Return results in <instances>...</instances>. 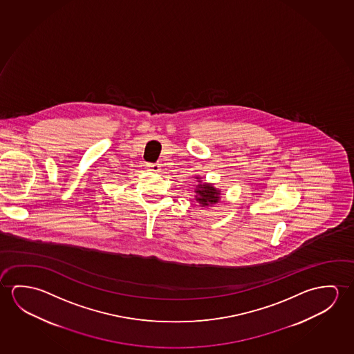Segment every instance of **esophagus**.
<instances>
[{"mask_svg":"<svg viewBox=\"0 0 354 354\" xmlns=\"http://www.w3.org/2000/svg\"><path fill=\"white\" fill-rule=\"evenodd\" d=\"M146 169L151 172H160L161 166H160V163H146Z\"/></svg>","mask_w":354,"mask_h":354,"instance_id":"34e87169","label":"esophagus"}]
</instances>
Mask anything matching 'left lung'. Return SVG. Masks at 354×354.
Returning <instances> with one entry per match:
<instances>
[{"label": "left lung", "instance_id": "8db88e82", "mask_svg": "<svg viewBox=\"0 0 354 354\" xmlns=\"http://www.w3.org/2000/svg\"><path fill=\"white\" fill-rule=\"evenodd\" d=\"M199 185H196V201L201 204V207H212L214 204L219 203L221 191L216 189L212 183L204 182L202 183L201 177H196Z\"/></svg>", "mask_w": 354, "mask_h": 354}]
</instances>
